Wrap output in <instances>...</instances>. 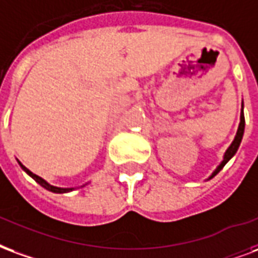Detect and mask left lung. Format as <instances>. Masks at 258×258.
<instances>
[{"mask_svg": "<svg viewBox=\"0 0 258 258\" xmlns=\"http://www.w3.org/2000/svg\"><path fill=\"white\" fill-rule=\"evenodd\" d=\"M243 133H245V114H243V101H242V110H240V122H239V126H238V131H236V135H235L234 140H232V143H231V146H229L228 148H227V151L224 152V157H223V161L220 162V165L217 166V168L214 169L213 173L210 174L208 177V180H210V178H213L217 173L221 170V169L224 168L225 163L228 162L231 158L234 157L235 154H236V151H238V148H239L240 146V142H242V137H243Z\"/></svg>", "mask_w": 258, "mask_h": 258, "instance_id": "1", "label": "left lung"}]
</instances>
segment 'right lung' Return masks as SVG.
<instances>
[{
    "instance_id": "obj_1",
    "label": "right lung",
    "mask_w": 258,
    "mask_h": 258,
    "mask_svg": "<svg viewBox=\"0 0 258 258\" xmlns=\"http://www.w3.org/2000/svg\"><path fill=\"white\" fill-rule=\"evenodd\" d=\"M18 163H19V165H20V168L23 169L24 172L29 174L30 177L34 178V180H35V181H37V183H38L39 185H41V187H44L45 189H48V191H50V192H54V194L71 192V191H74L75 188H81V187H85L86 184H88V183L84 184V185H81V187H71V188H63V187H56V185H52V184L48 183V181H46V180H44V178H42V177H39V176H37V174H34V173L31 172V170H29V169L26 168V166H24L23 163L20 162V161H18Z\"/></svg>"
}]
</instances>
